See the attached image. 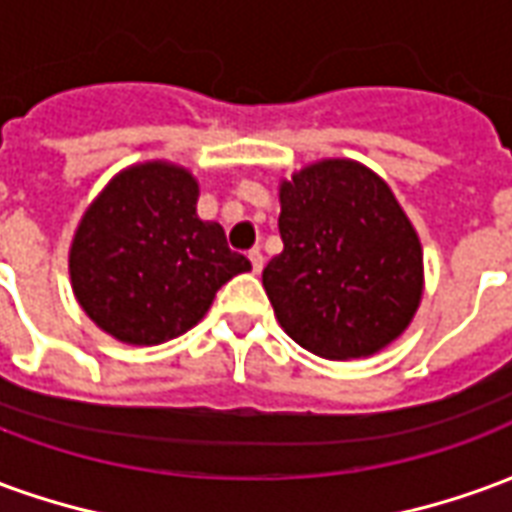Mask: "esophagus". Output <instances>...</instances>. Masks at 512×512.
Masks as SVG:
<instances>
[{"mask_svg":"<svg viewBox=\"0 0 512 512\" xmlns=\"http://www.w3.org/2000/svg\"><path fill=\"white\" fill-rule=\"evenodd\" d=\"M249 263H252V271H255V274H260V271H263V266H266V257H263V252H260V249H252V252H249Z\"/></svg>","mask_w":512,"mask_h":512,"instance_id":"34e87169","label":"esophagus"}]
</instances>
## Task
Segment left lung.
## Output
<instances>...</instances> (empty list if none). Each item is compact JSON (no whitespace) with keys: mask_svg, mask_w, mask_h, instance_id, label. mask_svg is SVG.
I'll return each mask as SVG.
<instances>
[{"mask_svg":"<svg viewBox=\"0 0 512 512\" xmlns=\"http://www.w3.org/2000/svg\"><path fill=\"white\" fill-rule=\"evenodd\" d=\"M282 255L263 288L290 340L321 359H365L395 343L425 290L422 244L381 175L321 158L279 180Z\"/></svg>","mask_w":512,"mask_h":512,"instance_id":"8db88e82","label":"left lung"}]
</instances>
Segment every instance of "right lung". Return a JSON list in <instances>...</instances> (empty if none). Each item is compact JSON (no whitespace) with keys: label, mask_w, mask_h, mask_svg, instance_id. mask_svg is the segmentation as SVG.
<instances>
[{"label":"right lung","mask_w":512,"mask_h":512,"mask_svg":"<svg viewBox=\"0 0 512 512\" xmlns=\"http://www.w3.org/2000/svg\"><path fill=\"white\" fill-rule=\"evenodd\" d=\"M200 183L156 158L120 169L79 219L68 252L73 296L126 345H161L194 329L216 290L252 263L219 222L197 216Z\"/></svg>","instance_id":"add662e5"}]
</instances>
